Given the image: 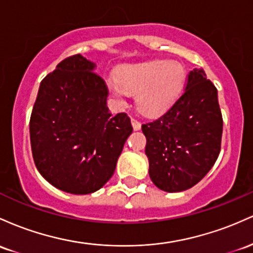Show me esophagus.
I'll return each mask as SVG.
<instances>
[{"label": "esophagus", "instance_id": "1", "mask_svg": "<svg viewBox=\"0 0 253 253\" xmlns=\"http://www.w3.org/2000/svg\"><path fill=\"white\" fill-rule=\"evenodd\" d=\"M131 124H132V127H134V130H140L141 129V123L137 121V119L131 118Z\"/></svg>", "mask_w": 253, "mask_h": 253}]
</instances>
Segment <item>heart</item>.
Returning a JSON list of instances; mask_svg holds the SVG:
<instances>
[{"instance_id": "1", "label": "heart", "mask_w": 253, "mask_h": 253, "mask_svg": "<svg viewBox=\"0 0 253 253\" xmlns=\"http://www.w3.org/2000/svg\"><path fill=\"white\" fill-rule=\"evenodd\" d=\"M186 80V72L174 61L144 62L119 68L117 80L110 79L107 88L118 103L124 104L129 93H136V105L141 113L157 117L177 101Z\"/></svg>"}]
</instances>
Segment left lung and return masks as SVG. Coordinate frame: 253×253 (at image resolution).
I'll use <instances>...</instances> for the list:
<instances>
[{"mask_svg": "<svg viewBox=\"0 0 253 253\" xmlns=\"http://www.w3.org/2000/svg\"><path fill=\"white\" fill-rule=\"evenodd\" d=\"M222 126L217 89L203 69L195 68L189 73L185 90L171 109L142 126L154 185L166 192L196 185L216 161Z\"/></svg>", "mask_w": 253, "mask_h": 253, "instance_id": "left-lung-1", "label": "left lung"}]
</instances>
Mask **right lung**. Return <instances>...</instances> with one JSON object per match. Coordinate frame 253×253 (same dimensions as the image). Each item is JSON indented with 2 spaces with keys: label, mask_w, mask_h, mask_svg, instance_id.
<instances>
[{
  "label": "right lung",
  "mask_w": 253,
  "mask_h": 253,
  "mask_svg": "<svg viewBox=\"0 0 253 253\" xmlns=\"http://www.w3.org/2000/svg\"><path fill=\"white\" fill-rule=\"evenodd\" d=\"M81 55L63 59L41 82L30 119L31 148L51 185L92 194L112 177L132 132L126 113L112 116L106 84Z\"/></svg>",
  "instance_id": "obj_1"
}]
</instances>
